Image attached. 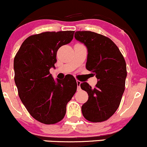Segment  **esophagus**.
<instances>
[{
  "instance_id": "34e87169",
  "label": "esophagus",
  "mask_w": 147,
  "mask_h": 147,
  "mask_svg": "<svg viewBox=\"0 0 147 147\" xmlns=\"http://www.w3.org/2000/svg\"><path fill=\"white\" fill-rule=\"evenodd\" d=\"M77 85H78V90L79 91V90H80V84H81V82L79 80H77Z\"/></svg>"
}]
</instances>
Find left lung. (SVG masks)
I'll use <instances>...</instances> for the list:
<instances>
[{"instance_id":"obj_1","label":"left lung","mask_w":147,"mask_h":147,"mask_svg":"<svg viewBox=\"0 0 147 147\" xmlns=\"http://www.w3.org/2000/svg\"><path fill=\"white\" fill-rule=\"evenodd\" d=\"M75 38L87 47L86 68L97 79L94 88L87 82L80 84L89 96L82 106V115L92 122L106 121L118 109L124 92L125 60L117 46L107 37L91 31H77Z\"/></svg>"}]
</instances>
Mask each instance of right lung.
I'll return each mask as SVG.
<instances>
[{"label":"right lung","instance_id":"right-lung-1","mask_svg":"<svg viewBox=\"0 0 147 147\" xmlns=\"http://www.w3.org/2000/svg\"><path fill=\"white\" fill-rule=\"evenodd\" d=\"M75 31L45 32L25 40L14 58L15 83L20 100L30 115L45 124L61 121L67 102L77 91L72 75L55 80L50 69L55 67L61 46L69 43Z\"/></svg>","mask_w":147,"mask_h":147}]
</instances>
